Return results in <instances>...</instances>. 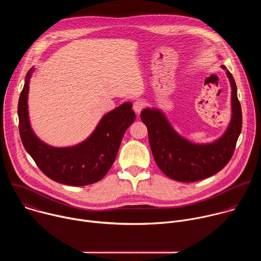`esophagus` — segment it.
<instances>
[{
  "instance_id": "1",
  "label": "esophagus",
  "mask_w": 261,
  "mask_h": 261,
  "mask_svg": "<svg viewBox=\"0 0 261 261\" xmlns=\"http://www.w3.org/2000/svg\"><path fill=\"white\" fill-rule=\"evenodd\" d=\"M143 107H144V103L141 102V101H136L133 104V110L135 111L136 114H139L140 111L143 109Z\"/></svg>"
}]
</instances>
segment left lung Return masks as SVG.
<instances>
[{
    "mask_svg": "<svg viewBox=\"0 0 261 261\" xmlns=\"http://www.w3.org/2000/svg\"><path fill=\"white\" fill-rule=\"evenodd\" d=\"M226 73L232 89V119L224 135L213 143H191L171 128L161 111L150 108L141 111L140 119L147 128L154 159L168 177L184 182L197 181L219 172L230 161L242 131L243 117L236 82L228 70Z\"/></svg>",
    "mask_w": 261,
    "mask_h": 261,
    "instance_id": "1",
    "label": "left lung"
}]
</instances>
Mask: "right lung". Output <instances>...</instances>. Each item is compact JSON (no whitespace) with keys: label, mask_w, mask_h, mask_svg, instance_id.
I'll use <instances>...</instances> for the list:
<instances>
[{"label":"right lung","mask_w":261,"mask_h":261,"mask_svg":"<svg viewBox=\"0 0 261 261\" xmlns=\"http://www.w3.org/2000/svg\"><path fill=\"white\" fill-rule=\"evenodd\" d=\"M20 93L18 128L25 151L50 179L68 186H87L100 180L114 164L123 136L134 122L132 103L126 102L103 117L94 133L83 143L57 148L46 145L33 133L28 116L29 79Z\"/></svg>","instance_id":"obj_1"}]
</instances>
